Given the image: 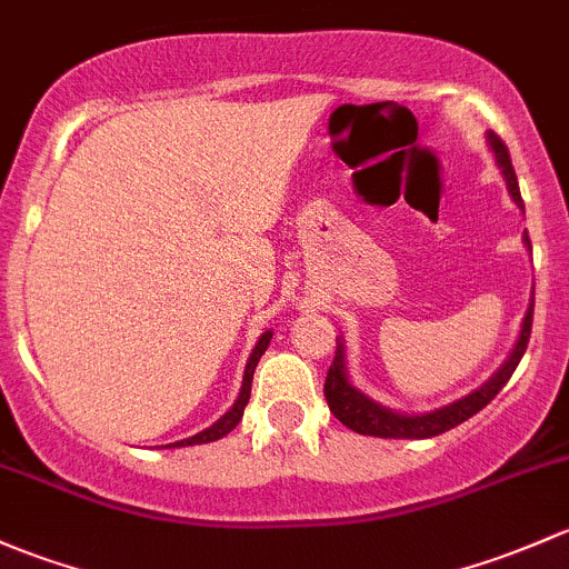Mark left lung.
<instances>
[{"instance_id":"left-lung-1","label":"left lung","mask_w":569,"mask_h":569,"mask_svg":"<svg viewBox=\"0 0 569 569\" xmlns=\"http://www.w3.org/2000/svg\"><path fill=\"white\" fill-rule=\"evenodd\" d=\"M490 147H493L496 160L501 166V174L507 179V190H510L512 201L523 209V199L521 190H518V179H516V169H512L510 152H507V143L499 139L496 133H488ZM526 244L531 248V239L523 237ZM531 316H535V300L529 305V313L523 319V330L521 338H518L516 351L510 355V360L505 362V368L488 381L486 387H480L477 392H471L469 398L458 400V403L445 406V409H436L430 415H398V411L385 409V406L373 403V400L365 398L362 392H357L355 387L349 385L346 379V365H343V349L338 346L335 351V360L327 370V381H325V398L330 403V411L343 422L346 428L357 430L362 436H379V439H430V436H439L445 430L460 426L469 417H475L477 411L486 409L490 400L499 395L501 387L510 381V376L516 373L518 362H521L526 346H529L531 338Z\"/></svg>"}]
</instances>
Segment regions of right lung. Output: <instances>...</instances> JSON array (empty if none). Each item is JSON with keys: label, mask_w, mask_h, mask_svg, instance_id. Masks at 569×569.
<instances>
[{"label": "right lung", "mask_w": 569, "mask_h": 569, "mask_svg": "<svg viewBox=\"0 0 569 569\" xmlns=\"http://www.w3.org/2000/svg\"><path fill=\"white\" fill-rule=\"evenodd\" d=\"M269 340H272V332H264L259 338V343H256V349H253V355H250V360H248V368H244V379H242V392H239V398H237V403L231 406L229 411H226L223 417H220L218 422H214L212 428H207V430H201V433H196V436H190V439H182V441H177V445H169V447H190V445H207V441H218V439H223L226 433H231V430L237 428V422L242 420V411H244V406H248V400H250V385H253V370H256V365H259V360H261V355H264L267 351V346H269Z\"/></svg>", "instance_id": "add662e5"}]
</instances>
